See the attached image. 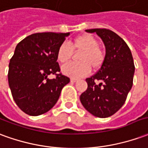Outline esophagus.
Masks as SVG:
<instances>
[{
	"label": "esophagus",
	"mask_w": 148,
	"mask_h": 148,
	"mask_svg": "<svg viewBox=\"0 0 148 148\" xmlns=\"http://www.w3.org/2000/svg\"><path fill=\"white\" fill-rule=\"evenodd\" d=\"M77 81V79H76V78H71V82H76Z\"/></svg>",
	"instance_id": "obj_1"
}]
</instances>
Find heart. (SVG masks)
Returning a JSON list of instances; mask_svg holds the SVG:
<instances>
[{
	"label": "heart",
	"instance_id": "1",
	"mask_svg": "<svg viewBox=\"0 0 148 148\" xmlns=\"http://www.w3.org/2000/svg\"><path fill=\"white\" fill-rule=\"evenodd\" d=\"M74 51H81L77 55L79 62L69 63L62 67V73L74 78L83 77L89 74L90 68L99 70L103 66L105 54L99 46V42L90 34L78 36L70 42L69 45L63 43L57 52V58L60 63H67L71 60Z\"/></svg>",
	"mask_w": 148,
	"mask_h": 148
}]
</instances>
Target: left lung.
I'll list each match as a JSON object with an SVG mask.
<instances>
[{"instance_id":"1","label":"left lung","mask_w":148,"mask_h":148,"mask_svg":"<svg viewBox=\"0 0 148 148\" xmlns=\"http://www.w3.org/2000/svg\"><path fill=\"white\" fill-rule=\"evenodd\" d=\"M96 33L106 47L103 66L86 79L87 89L80 95L85 109L96 117L107 118L125 103L133 85L135 66L131 49L123 38L106 29H86Z\"/></svg>"}]
</instances>
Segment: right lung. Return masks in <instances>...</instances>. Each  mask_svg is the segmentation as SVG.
Wrapping results in <instances>:
<instances>
[{
  "instance_id": "1",
  "label": "right lung",
  "mask_w": 148,
  "mask_h": 148,
  "mask_svg": "<svg viewBox=\"0 0 148 148\" xmlns=\"http://www.w3.org/2000/svg\"><path fill=\"white\" fill-rule=\"evenodd\" d=\"M70 33H37L21 41L10 59L9 88L16 104L25 114L38 116L49 111L70 78L60 72L57 52ZM56 77L49 79V74Z\"/></svg>"
}]
</instances>
